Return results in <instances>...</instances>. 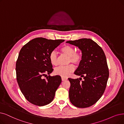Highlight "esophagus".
<instances>
[{"label": "esophagus", "instance_id": "obj_1", "mask_svg": "<svg viewBox=\"0 0 124 124\" xmlns=\"http://www.w3.org/2000/svg\"><path fill=\"white\" fill-rule=\"evenodd\" d=\"M62 81H65V80H67V78L62 77Z\"/></svg>", "mask_w": 124, "mask_h": 124}]
</instances>
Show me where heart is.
I'll return each mask as SVG.
<instances>
[{
  "label": "heart",
  "mask_w": 124,
  "mask_h": 124,
  "mask_svg": "<svg viewBox=\"0 0 124 124\" xmlns=\"http://www.w3.org/2000/svg\"><path fill=\"white\" fill-rule=\"evenodd\" d=\"M61 51L65 55L69 56V63L72 62L74 64H79L82 59L81 53L75 52V49L73 46L65 45L61 49ZM49 60L53 66H56L58 63L57 53L55 51H52L49 55ZM74 70V67L72 64L66 66H58L54 70L56 75L62 77H67Z\"/></svg>",
  "instance_id": "obj_1"
}]
</instances>
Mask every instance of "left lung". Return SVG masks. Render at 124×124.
Segmentation results:
<instances>
[{
    "mask_svg": "<svg viewBox=\"0 0 124 124\" xmlns=\"http://www.w3.org/2000/svg\"><path fill=\"white\" fill-rule=\"evenodd\" d=\"M81 51L82 59L74 74L83 77L68 78L71 86L69 95L75 106L86 108L95 104L103 95L109 77L106 56L100 46L90 39L69 41Z\"/></svg>",
    "mask_w": 124,
    "mask_h": 124,
    "instance_id": "left-lung-1",
    "label": "left lung"
}]
</instances>
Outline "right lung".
<instances>
[{
    "instance_id": "obj_1",
    "label": "right lung",
    "mask_w": 124,
    "mask_h": 124,
    "mask_svg": "<svg viewBox=\"0 0 124 124\" xmlns=\"http://www.w3.org/2000/svg\"><path fill=\"white\" fill-rule=\"evenodd\" d=\"M64 41L37 38L20 51L16 64L17 81L25 98L32 104L42 106L53 100L62 78L49 75L53 71L49 55ZM46 73L49 75L43 79Z\"/></svg>"
}]
</instances>
